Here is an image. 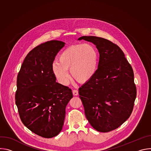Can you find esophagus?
Instances as JSON below:
<instances>
[{
  "label": "esophagus",
  "mask_w": 151,
  "mask_h": 151,
  "mask_svg": "<svg viewBox=\"0 0 151 151\" xmlns=\"http://www.w3.org/2000/svg\"><path fill=\"white\" fill-rule=\"evenodd\" d=\"M72 92H73V94L74 96H78V94H79L78 90H73Z\"/></svg>",
  "instance_id": "1"
}]
</instances>
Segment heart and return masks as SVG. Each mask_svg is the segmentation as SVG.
I'll list each match as a JSON object with an SVG mask.
<instances>
[{"mask_svg":"<svg viewBox=\"0 0 151 151\" xmlns=\"http://www.w3.org/2000/svg\"><path fill=\"white\" fill-rule=\"evenodd\" d=\"M99 55L96 48L89 44H78L64 49L55 61L52 69L58 81L66 85L72 76L79 82L90 81L96 73Z\"/></svg>","mask_w":151,"mask_h":151,"instance_id":"1","label":"heart"}]
</instances>
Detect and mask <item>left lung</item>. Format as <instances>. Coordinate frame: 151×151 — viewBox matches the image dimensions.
<instances>
[{
	"label": "left lung",
	"instance_id": "8db88e82",
	"mask_svg": "<svg viewBox=\"0 0 151 151\" xmlns=\"http://www.w3.org/2000/svg\"><path fill=\"white\" fill-rule=\"evenodd\" d=\"M96 46L100 57L95 75L79 88L85 114L98 132L106 133L121 125L131 115L136 97L134 73L121 49L111 41L82 36Z\"/></svg>",
	"mask_w": 151,
	"mask_h": 151
}]
</instances>
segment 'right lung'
I'll use <instances>...</instances> for the list:
<instances>
[{"mask_svg":"<svg viewBox=\"0 0 151 151\" xmlns=\"http://www.w3.org/2000/svg\"><path fill=\"white\" fill-rule=\"evenodd\" d=\"M60 40L42 44L26 57L17 76L15 103L23 124L44 138L61 131L72 90L56 82L52 64L64 46Z\"/></svg>","mask_w":151,"mask_h":151,"instance_id":"right-lung-1","label":"right lung"}]
</instances>
